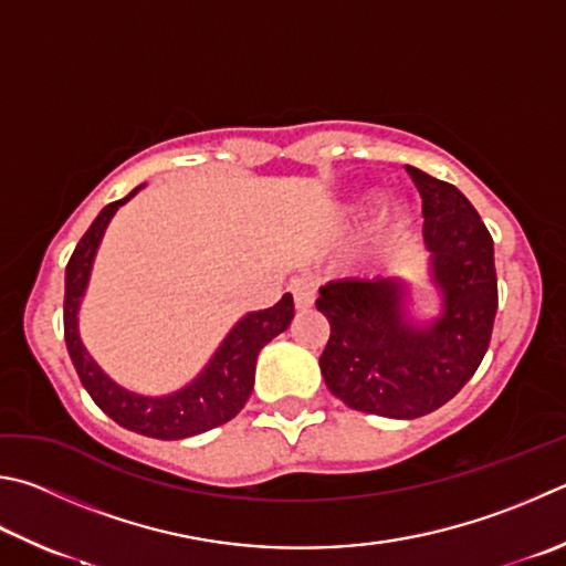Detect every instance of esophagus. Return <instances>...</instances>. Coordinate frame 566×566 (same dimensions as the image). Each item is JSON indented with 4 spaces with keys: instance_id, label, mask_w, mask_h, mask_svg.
Returning a JSON list of instances; mask_svg holds the SVG:
<instances>
[{
    "instance_id": "1",
    "label": "esophagus",
    "mask_w": 566,
    "mask_h": 566,
    "mask_svg": "<svg viewBox=\"0 0 566 566\" xmlns=\"http://www.w3.org/2000/svg\"><path fill=\"white\" fill-rule=\"evenodd\" d=\"M292 294H294V304L296 310H310V306L314 304V284L310 280H296L292 284Z\"/></svg>"
}]
</instances>
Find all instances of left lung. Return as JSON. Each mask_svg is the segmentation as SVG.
I'll return each mask as SVG.
<instances>
[{
    "label": "left lung",
    "instance_id": "obj_1",
    "mask_svg": "<svg viewBox=\"0 0 566 566\" xmlns=\"http://www.w3.org/2000/svg\"><path fill=\"white\" fill-rule=\"evenodd\" d=\"M423 200V240L443 316L416 328L403 316L398 280H336L316 310L332 334L318 358L328 390L348 408L386 418H420L448 403L485 356L497 312L492 238L455 185L406 166Z\"/></svg>",
    "mask_w": 566,
    "mask_h": 566
}]
</instances>
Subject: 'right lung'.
Returning a JSON list of instances; mask_svg holds the SVG:
<instances>
[{
  "label": "right lung",
  "mask_w": 566,
  "mask_h": 566,
  "mask_svg": "<svg viewBox=\"0 0 566 566\" xmlns=\"http://www.w3.org/2000/svg\"><path fill=\"white\" fill-rule=\"evenodd\" d=\"M140 188L126 195L123 200L106 205L98 218L91 222L84 238L78 240L74 254L66 264V294H64V338L71 361H74L81 384L94 398V403L104 410L118 426L133 430V433L158 438V440H180L205 433V430L228 423L240 413L250 400L254 386V366L262 346L270 344L276 334L290 326L294 316L292 294H284L270 310L254 312L242 318L224 338L218 354L210 358L205 371L195 378L190 386L180 388L178 394L148 398L130 394V390L113 384L101 371L98 364L78 338V304L88 284L91 264L104 238L108 222L123 202H128Z\"/></svg>",
  "instance_id": "obj_1"
}]
</instances>
